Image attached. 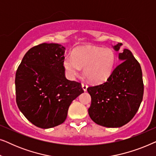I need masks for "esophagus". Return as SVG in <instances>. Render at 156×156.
<instances>
[{"instance_id": "1", "label": "esophagus", "mask_w": 156, "mask_h": 156, "mask_svg": "<svg viewBox=\"0 0 156 156\" xmlns=\"http://www.w3.org/2000/svg\"><path fill=\"white\" fill-rule=\"evenodd\" d=\"M82 87L83 89H84V91H86L87 89V87H88V85H87V84H86V83H82Z\"/></svg>"}]
</instances>
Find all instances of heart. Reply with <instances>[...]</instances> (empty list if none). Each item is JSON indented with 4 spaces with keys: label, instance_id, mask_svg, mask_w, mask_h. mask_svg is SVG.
I'll use <instances>...</instances> for the list:
<instances>
[{
    "label": "heart",
    "instance_id": "1",
    "mask_svg": "<svg viewBox=\"0 0 156 156\" xmlns=\"http://www.w3.org/2000/svg\"><path fill=\"white\" fill-rule=\"evenodd\" d=\"M115 64V54L112 49L85 47L74 49L72 56L67 55L63 66L68 77L74 80L83 71L91 82L101 83L111 75Z\"/></svg>",
    "mask_w": 156,
    "mask_h": 156
}]
</instances>
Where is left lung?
Instances as JSON below:
<instances>
[{
    "label": "left lung",
    "mask_w": 156,
    "mask_h": 156,
    "mask_svg": "<svg viewBox=\"0 0 156 156\" xmlns=\"http://www.w3.org/2000/svg\"><path fill=\"white\" fill-rule=\"evenodd\" d=\"M121 43L114 47L119 51ZM123 62L107 80L91 86L87 91L91 104L88 112L94 122L108 128H118L129 123L140 107L144 96V82L140 65L131 52L124 49L119 53Z\"/></svg>",
    "instance_id": "1"
}]
</instances>
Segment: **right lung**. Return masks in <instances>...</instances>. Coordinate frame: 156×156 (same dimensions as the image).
<instances>
[{"instance_id":"1","label":"right lung","mask_w":156,"mask_h":156,"mask_svg":"<svg viewBox=\"0 0 156 156\" xmlns=\"http://www.w3.org/2000/svg\"><path fill=\"white\" fill-rule=\"evenodd\" d=\"M65 50L58 44H38L27 51L16 71L17 105L41 129L62 123L72 101L84 92L80 82L65 77Z\"/></svg>"}]
</instances>
